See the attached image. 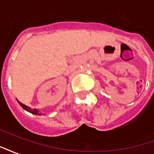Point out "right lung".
<instances>
[{
    "label": "right lung",
    "instance_id": "obj_1",
    "mask_svg": "<svg viewBox=\"0 0 154 154\" xmlns=\"http://www.w3.org/2000/svg\"><path fill=\"white\" fill-rule=\"evenodd\" d=\"M18 102H19V104H20V105L21 106L22 108H23V109H25V110H27V111H29L30 113L35 114V115H38V111L37 110H36V109H34V110H32V109H30L29 107L26 106L25 105H24V104H22L21 102H20V101H18ZM38 115H40V114H38Z\"/></svg>",
    "mask_w": 154,
    "mask_h": 154
}]
</instances>
